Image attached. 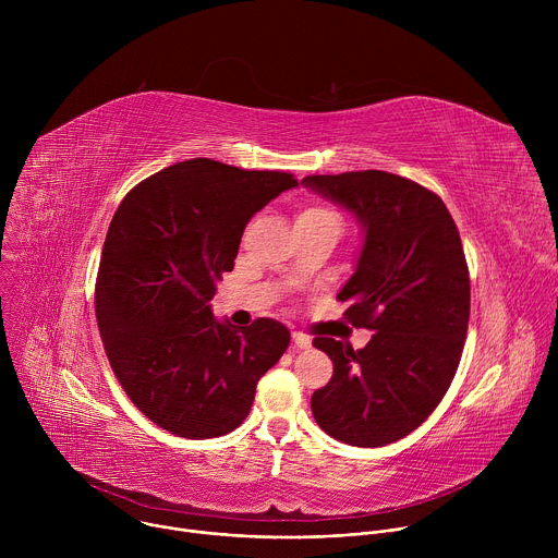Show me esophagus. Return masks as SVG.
<instances>
[{
	"instance_id": "34e87169",
	"label": "esophagus",
	"mask_w": 558,
	"mask_h": 558,
	"mask_svg": "<svg viewBox=\"0 0 558 558\" xmlns=\"http://www.w3.org/2000/svg\"><path fill=\"white\" fill-rule=\"evenodd\" d=\"M291 342H293V349H311V338L304 333H293Z\"/></svg>"
}]
</instances>
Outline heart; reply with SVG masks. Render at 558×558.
Masks as SVG:
<instances>
[{"instance_id": "b5f03b06", "label": "heart", "mask_w": 558, "mask_h": 558, "mask_svg": "<svg viewBox=\"0 0 558 558\" xmlns=\"http://www.w3.org/2000/svg\"><path fill=\"white\" fill-rule=\"evenodd\" d=\"M295 222H315V225H329V227H336L338 231L342 229V216L329 207V205H306L302 207L298 214H295Z\"/></svg>"}]
</instances>
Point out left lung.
Instances as JSON below:
<instances>
[{"label":"left lung","instance_id":"8db88e82","mask_svg":"<svg viewBox=\"0 0 558 558\" xmlns=\"http://www.w3.org/2000/svg\"><path fill=\"white\" fill-rule=\"evenodd\" d=\"M302 185L362 225V252L338 300L353 327L375 331L353 351L333 338L313 347L333 377L311 397L313 417L338 441L377 448L407 437L437 409L461 360L470 278L444 201L381 170L306 177Z\"/></svg>","mask_w":558,"mask_h":558}]
</instances>
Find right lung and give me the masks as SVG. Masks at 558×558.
Returning a JSON list of instances; mask_svg holds the SVG:
<instances>
[{"label":"right lung","instance_id":"right-lung-1","mask_svg":"<svg viewBox=\"0 0 558 558\" xmlns=\"http://www.w3.org/2000/svg\"><path fill=\"white\" fill-rule=\"evenodd\" d=\"M298 181L190 158L138 183L119 205L97 276V325L110 366L156 426L209 439L243 424L289 329H238L209 300L233 269L252 216Z\"/></svg>","mask_w":558,"mask_h":558}]
</instances>
